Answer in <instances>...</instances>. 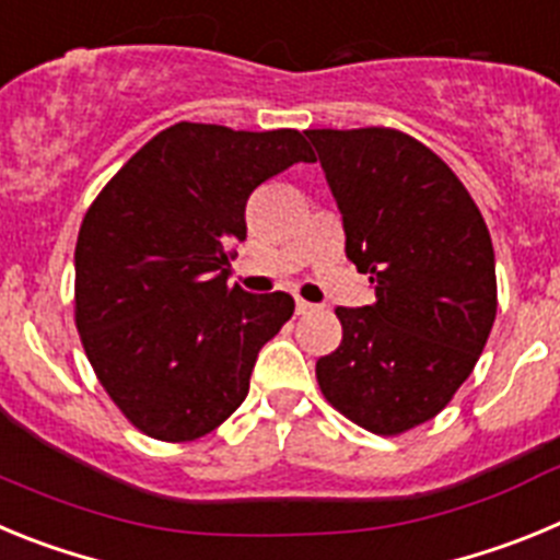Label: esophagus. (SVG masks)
I'll use <instances>...</instances> for the list:
<instances>
[{"label":"esophagus","instance_id":"34e87169","mask_svg":"<svg viewBox=\"0 0 560 560\" xmlns=\"http://www.w3.org/2000/svg\"><path fill=\"white\" fill-rule=\"evenodd\" d=\"M308 311H314V305L303 300V296H296V314H308Z\"/></svg>","mask_w":560,"mask_h":560}]
</instances>
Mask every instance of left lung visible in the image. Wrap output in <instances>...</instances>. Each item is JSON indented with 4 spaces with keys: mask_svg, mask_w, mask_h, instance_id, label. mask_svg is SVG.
I'll use <instances>...</instances> for the list:
<instances>
[{
    "mask_svg": "<svg viewBox=\"0 0 560 560\" xmlns=\"http://www.w3.org/2000/svg\"><path fill=\"white\" fill-rule=\"evenodd\" d=\"M345 252L375 303L336 308L341 345L316 361L330 407L373 434L432 420L471 375L497 319L491 232L452 167L395 128H314Z\"/></svg>",
    "mask_w": 560,
    "mask_h": 560,
    "instance_id": "left-lung-1",
    "label": "left lung"
}]
</instances>
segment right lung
<instances>
[{"instance_id":"right-lung-1","label":"right lung","mask_w":560,"mask_h":560,"mask_svg":"<svg viewBox=\"0 0 560 560\" xmlns=\"http://www.w3.org/2000/svg\"><path fill=\"white\" fill-rule=\"evenodd\" d=\"M294 162H314L294 128L176 122L83 215L78 334L108 398L148 438L187 443L219 429L244 404L260 348L294 314L283 291L226 283L252 190Z\"/></svg>"}]
</instances>
